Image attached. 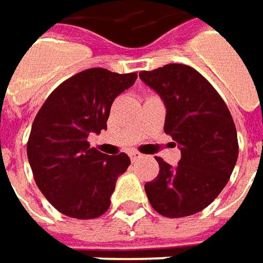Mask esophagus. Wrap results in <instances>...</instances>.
<instances>
[{"label":"esophagus","mask_w":263,"mask_h":263,"mask_svg":"<svg viewBox=\"0 0 263 263\" xmlns=\"http://www.w3.org/2000/svg\"><path fill=\"white\" fill-rule=\"evenodd\" d=\"M128 157H130L132 161H137L139 158H142V154L137 152V151H132V152H128Z\"/></svg>","instance_id":"1"}]
</instances>
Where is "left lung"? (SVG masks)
Listing matches in <instances>:
<instances>
[{"mask_svg":"<svg viewBox=\"0 0 263 263\" xmlns=\"http://www.w3.org/2000/svg\"><path fill=\"white\" fill-rule=\"evenodd\" d=\"M139 77L164 101V132L181 151L177 167L157 157L159 174L145 184L147 199L164 217L193 215L214 202L237 162L233 117L212 85L192 67L167 64L140 71Z\"/></svg>","mask_w":263,"mask_h":263,"instance_id":"obj_1","label":"left lung"}]
</instances>
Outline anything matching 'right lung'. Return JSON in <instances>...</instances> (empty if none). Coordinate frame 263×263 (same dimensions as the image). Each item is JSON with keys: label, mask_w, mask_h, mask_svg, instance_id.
Segmentation results:
<instances>
[{"label": "right lung", "mask_w": 263, "mask_h": 263, "mask_svg": "<svg viewBox=\"0 0 263 263\" xmlns=\"http://www.w3.org/2000/svg\"><path fill=\"white\" fill-rule=\"evenodd\" d=\"M136 79V73L89 68L54 89L37 111L27 142L29 164L42 195L67 217L92 219L108 211L130 158L96 151L87 136L106 130L114 99Z\"/></svg>", "instance_id": "obj_1"}]
</instances>
